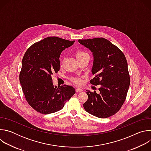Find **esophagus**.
Masks as SVG:
<instances>
[{
  "instance_id": "obj_1",
  "label": "esophagus",
  "mask_w": 151,
  "mask_h": 151,
  "mask_svg": "<svg viewBox=\"0 0 151 151\" xmlns=\"http://www.w3.org/2000/svg\"><path fill=\"white\" fill-rule=\"evenodd\" d=\"M81 91H82V89H81V88H76V93L81 92Z\"/></svg>"
}]
</instances>
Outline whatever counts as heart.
Returning <instances> with one entry per match:
<instances>
[{
	"label": "heart",
	"mask_w": 151,
	"mask_h": 151,
	"mask_svg": "<svg viewBox=\"0 0 151 151\" xmlns=\"http://www.w3.org/2000/svg\"><path fill=\"white\" fill-rule=\"evenodd\" d=\"M76 58H81V57H85V56L88 55V54L87 52H85V51L79 50V51H78L76 52ZM72 81L76 84H80L82 82V79L80 78H78V77L72 78Z\"/></svg>",
	"instance_id": "b5f03b06"
}]
</instances>
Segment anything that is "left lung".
<instances>
[{"label":"left lung","mask_w":151,"mask_h":151,"mask_svg":"<svg viewBox=\"0 0 151 151\" xmlns=\"http://www.w3.org/2000/svg\"><path fill=\"white\" fill-rule=\"evenodd\" d=\"M89 48L94 56L90 80L94 85H100L99 93L87 90L88 100L83 103L85 110L100 118L115 115L124 103L130 83L128 64L124 53L106 39L97 37L79 39Z\"/></svg>","instance_id":"1"}]
</instances>
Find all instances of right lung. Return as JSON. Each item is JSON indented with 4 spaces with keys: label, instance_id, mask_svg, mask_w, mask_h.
Returning a JSON list of instances; mask_svg holds the SVG:
<instances>
[{
    "label": "right lung",
    "instance_id": "obj_1",
    "mask_svg": "<svg viewBox=\"0 0 151 151\" xmlns=\"http://www.w3.org/2000/svg\"><path fill=\"white\" fill-rule=\"evenodd\" d=\"M75 42L48 37L35 43L26 51L19 81L27 103L37 112L50 114L57 112L75 94V89L72 86L54 87L51 77L60 70L62 51Z\"/></svg>",
    "mask_w": 151,
    "mask_h": 151
}]
</instances>
